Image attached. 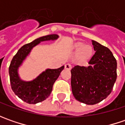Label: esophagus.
Masks as SVG:
<instances>
[{"label":"esophagus","instance_id":"34e87169","mask_svg":"<svg viewBox=\"0 0 125 125\" xmlns=\"http://www.w3.org/2000/svg\"><path fill=\"white\" fill-rule=\"evenodd\" d=\"M65 69L67 70H70L72 69V65L69 64V63H67L65 65Z\"/></svg>","mask_w":125,"mask_h":125}]
</instances>
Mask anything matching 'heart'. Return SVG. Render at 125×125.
I'll return each mask as SVG.
<instances>
[{
	"label": "heart",
	"mask_w": 125,
	"mask_h": 125,
	"mask_svg": "<svg viewBox=\"0 0 125 125\" xmlns=\"http://www.w3.org/2000/svg\"><path fill=\"white\" fill-rule=\"evenodd\" d=\"M74 49L77 51L76 59L79 62H83L89 60L93 55V47L89 44H83L82 42H76L73 45Z\"/></svg>",
	"instance_id": "obj_1"
}]
</instances>
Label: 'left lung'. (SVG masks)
<instances>
[{"instance_id": "left-lung-1", "label": "left lung", "mask_w": 125, "mask_h": 125, "mask_svg": "<svg viewBox=\"0 0 125 125\" xmlns=\"http://www.w3.org/2000/svg\"><path fill=\"white\" fill-rule=\"evenodd\" d=\"M95 53L89 66L76 65L71 70L73 95L82 103L93 105L111 94L117 79V61L107 47L92 40Z\"/></svg>"}]
</instances>
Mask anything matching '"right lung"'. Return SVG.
<instances>
[{"label":"right lung","mask_w":125,"mask_h":125,"mask_svg":"<svg viewBox=\"0 0 125 125\" xmlns=\"http://www.w3.org/2000/svg\"><path fill=\"white\" fill-rule=\"evenodd\" d=\"M58 37V35L52 34L36 39L21 47L12 58L9 67L11 87L15 94L26 103L37 104L45 100L50 95L53 83L64 69V66L55 70L48 69L36 79L28 82L23 81L19 79L17 72L18 68L35 46L40 42L54 40Z\"/></svg>","instance_id":"right-lung-1"}]
</instances>
